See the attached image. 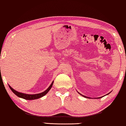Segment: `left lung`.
<instances>
[{
  "label": "left lung",
  "instance_id": "1",
  "mask_svg": "<svg viewBox=\"0 0 126 126\" xmlns=\"http://www.w3.org/2000/svg\"><path fill=\"white\" fill-rule=\"evenodd\" d=\"M79 94H80V95H81V96H83V97H84V98H88V97H87V96H84V95H81V94H80V93H78ZM109 94H110V93H109ZM109 94H107V95H109ZM102 97H100V98H102Z\"/></svg>",
  "mask_w": 126,
  "mask_h": 126
}]
</instances>
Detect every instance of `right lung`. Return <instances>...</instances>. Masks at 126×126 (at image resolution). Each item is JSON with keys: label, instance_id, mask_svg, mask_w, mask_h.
Returning <instances> with one entry per match:
<instances>
[{"label": "right lung", "instance_id": "1", "mask_svg": "<svg viewBox=\"0 0 126 126\" xmlns=\"http://www.w3.org/2000/svg\"><path fill=\"white\" fill-rule=\"evenodd\" d=\"M53 83H54V81H52V83H51V84L49 86V87L48 88L46 91L43 92V93L37 94H26L19 93V92L16 91V90L13 89V88H12L10 86H9V85H8V86H9V87L10 88V89L11 90V91L13 92V93L15 94L16 96L19 97V98H23L24 99H26V100H34V99H36L41 98V97L45 96V95L47 94V93L49 91V90H50L51 87H52Z\"/></svg>", "mask_w": 126, "mask_h": 126}]
</instances>
